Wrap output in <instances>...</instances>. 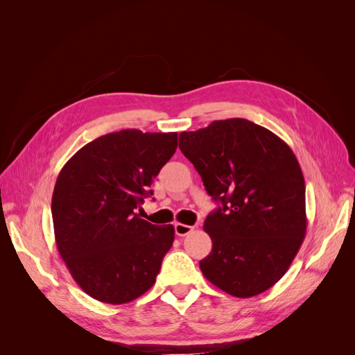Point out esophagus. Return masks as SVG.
<instances>
[{"label": "esophagus", "instance_id": "obj_1", "mask_svg": "<svg viewBox=\"0 0 355 355\" xmlns=\"http://www.w3.org/2000/svg\"><path fill=\"white\" fill-rule=\"evenodd\" d=\"M192 230H194V227H191V225H185V223H175V232L176 235H179V237H185V235L191 234Z\"/></svg>", "mask_w": 355, "mask_h": 355}]
</instances>
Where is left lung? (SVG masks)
Masks as SVG:
<instances>
[{
    "instance_id": "obj_1",
    "label": "left lung",
    "mask_w": 355,
    "mask_h": 355,
    "mask_svg": "<svg viewBox=\"0 0 355 355\" xmlns=\"http://www.w3.org/2000/svg\"><path fill=\"white\" fill-rule=\"evenodd\" d=\"M179 148L219 202L204 222L213 243L202 275L235 297L272 287L306 232L305 180L290 146L244 118L182 132Z\"/></svg>"
}]
</instances>
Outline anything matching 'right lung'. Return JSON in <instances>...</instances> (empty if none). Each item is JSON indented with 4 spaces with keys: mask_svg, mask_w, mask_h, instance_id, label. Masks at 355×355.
Listing matches in <instances>:
<instances>
[{
    "mask_svg": "<svg viewBox=\"0 0 355 355\" xmlns=\"http://www.w3.org/2000/svg\"><path fill=\"white\" fill-rule=\"evenodd\" d=\"M176 148L175 132L127 128L84 145L60 170L51 198L56 245L93 299L127 304L154 286L175 228L137 211Z\"/></svg>",
    "mask_w": 355,
    "mask_h": 355,
    "instance_id": "right-lung-1",
    "label": "right lung"
}]
</instances>
